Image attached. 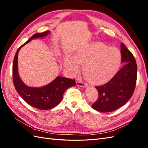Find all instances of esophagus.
I'll use <instances>...</instances> for the list:
<instances>
[{
  "mask_svg": "<svg viewBox=\"0 0 148 148\" xmlns=\"http://www.w3.org/2000/svg\"><path fill=\"white\" fill-rule=\"evenodd\" d=\"M77 85L78 86H80V87L86 86V84H85L84 83H83L82 81H81V80H78V81L77 82Z\"/></svg>",
  "mask_w": 148,
  "mask_h": 148,
  "instance_id": "34e87169",
  "label": "esophagus"
}]
</instances>
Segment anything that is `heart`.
<instances>
[{"label":"heart","instance_id":"heart-1","mask_svg":"<svg viewBox=\"0 0 148 148\" xmlns=\"http://www.w3.org/2000/svg\"><path fill=\"white\" fill-rule=\"evenodd\" d=\"M121 62V53L117 49L102 42H93L82 48L73 57L64 58L66 68L72 74L77 73L79 65H83L85 77L92 83L108 82L117 73Z\"/></svg>","mask_w":148,"mask_h":148}]
</instances>
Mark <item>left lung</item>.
Listing matches in <instances>:
<instances>
[{"instance_id": "obj_1", "label": "left lung", "mask_w": 148, "mask_h": 148, "mask_svg": "<svg viewBox=\"0 0 148 148\" xmlns=\"http://www.w3.org/2000/svg\"><path fill=\"white\" fill-rule=\"evenodd\" d=\"M123 66L109 82L96 86L99 97L92 104V108L102 112H112L123 106L132 97L135 89L137 65L132 53L121 44Z\"/></svg>"}]
</instances>
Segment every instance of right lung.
I'll return each instance as SVG.
<instances>
[{
    "instance_id": "add662e5",
    "label": "right lung",
    "mask_w": 148,
    "mask_h": 148,
    "mask_svg": "<svg viewBox=\"0 0 148 148\" xmlns=\"http://www.w3.org/2000/svg\"><path fill=\"white\" fill-rule=\"evenodd\" d=\"M49 33L50 31H46L41 33L34 34L28 41L18 49L13 63V82L17 92L28 104L40 110L51 109L57 106L63 99V95L66 89L76 84L75 79L57 77L46 86L33 88L26 86L20 79L18 72V53L20 49L31 39L45 37Z\"/></svg>"
}]
</instances>
